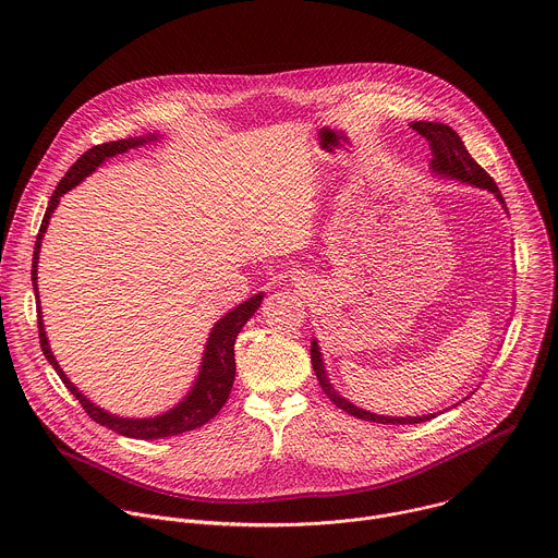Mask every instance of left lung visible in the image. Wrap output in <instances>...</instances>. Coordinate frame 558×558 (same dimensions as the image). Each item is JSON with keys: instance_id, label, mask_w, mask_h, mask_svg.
<instances>
[{"instance_id": "obj_1", "label": "left lung", "mask_w": 558, "mask_h": 558, "mask_svg": "<svg viewBox=\"0 0 558 558\" xmlns=\"http://www.w3.org/2000/svg\"><path fill=\"white\" fill-rule=\"evenodd\" d=\"M411 128L422 134L430 149H433V161H430V170L435 177H441V179H452V181H461V183H468V185H474V187H482V190H488L497 196V201L506 207V201L497 187V183L493 181V177L474 161V158L468 154L463 141L459 138V134L448 128L446 123H433V121H415L411 123ZM311 364H313V371H315V377L317 381H320L323 390L327 392L329 400L347 411L349 415L357 417V420H366V422H377V424H422L426 420H433L437 417L439 413H430V415H417V417H390V415H377V413H371V411H364L355 404H351L347 397H342L329 375H327V368H325V360H323V353H320V344H317V340L313 338L311 342ZM472 395V392H470ZM454 409V407H450Z\"/></svg>"}]
</instances>
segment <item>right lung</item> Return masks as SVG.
I'll list each match as a JSON object with an SVG mask.
<instances>
[{
  "mask_svg": "<svg viewBox=\"0 0 558 558\" xmlns=\"http://www.w3.org/2000/svg\"><path fill=\"white\" fill-rule=\"evenodd\" d=\"M149 141H158V134H145V136H134V138H121V141H110V143H101L95 145L93 149H88L86 154H82L76 158V163L65 172V177L61 179V183L57 185V190L52 192L39 233H37V243H35V252H33V287H35V295H37V304H39V291H37V263H39V250H41V241L44 233L48 229V220L52 216V211L59 205V198L70 192L72 187H76L86 177H90L104 161L108 158L123 154L132 147L145 145ZM265 293H256L252 298H247L243 304H238L235 308H231L229 313H225L220 320L211 327L205 351H203V362L196 375L194 386L187 390V395L183 400L170 409L163 415L156 417H119L112 415L108 411H104L101 407L93 404L88 397L78 390L61 371L59 362L54 360L48 338H46V329H44V317H41V306H37V325H39V342H41V351L46 355V360L50 362V366L57 371V375L61 377V381L65 384V388L76 397L78 404L84 407V411L101 426L132 437V439H163V437H174L194 428H201L203 424H207L211 417L218 415V411L225 407L227 397L231 392V384L235 377V360H233V344L238 333L243 331V327L247 325L250 317L256 313V308L260 306Z\"/></svg>",
  "mask_w": 558,
  "mask_h": 558,
  "instance_id": "1",
  "label": "right lung"
}]
</instances>
